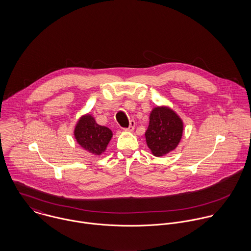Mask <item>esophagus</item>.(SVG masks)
Instances as JSON below:
<instances>
[{"label":"esophagus","mask_w":251,"mask_h":251,"mask_svg":"<svg viewBox=\"0 0 251 251\" xmlns=\"http://www.w3.org/2000/svg\"><path fill=\"white\" fill-rule=\"evenodd\" d=\"M134 126H135V122H134L133 120H131V121L129 122V126H128V127L124 128V129H125V130H126V131H132V130L134 129Z\"/></svg>","instance_id":"esophagus-1"}]
</instances>
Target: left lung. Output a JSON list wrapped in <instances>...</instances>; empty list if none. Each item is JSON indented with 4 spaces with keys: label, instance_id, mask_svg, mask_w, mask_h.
I'll return each instance as SVG.
<instances>
[{
    "label": "left lung",
    "instance_id": "left-lung-1",
    "mask_svg": "<svg viewBox=\"0 0 251 251\" xmlns=\"http://www.w3.org/2000/svg\"><path fill=\"white\" fill-rule=\"evenodd\" d=\"M182 128L181 120L170 108L152 109L145 132L146 142L152 154L162 156L175 150L181 138Z\"/></svg>",
    "mask_w": 251,
    "mask_h": 251
}]
</instances>
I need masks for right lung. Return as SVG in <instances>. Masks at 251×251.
Masks as SVG:
<instances>
[{
  "instance_id": "obj_1",
  "label": "right lung",
  "mask_w": 251,
  "mask_h": 251,
  "mask_svg": "<svg viewBox=\"0 0 251 251\" xmlns=\"http://www.w3.org/2000/svg\"><path fill=\"white\" fill-rule=\"evenodd\" d=\"M74 136L82 148L88 151L100 155L102 153L112 137V131L96 123L91 115L83 116L77 123Z\"/></svg>"
}]
</instances>
